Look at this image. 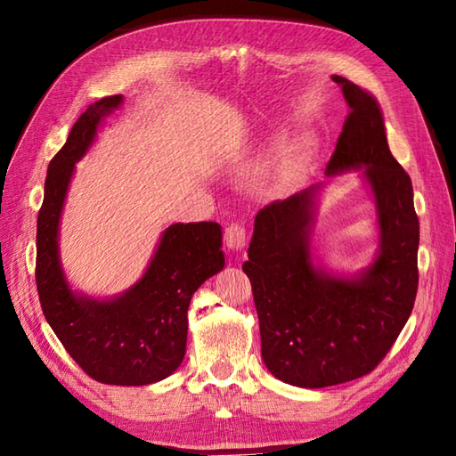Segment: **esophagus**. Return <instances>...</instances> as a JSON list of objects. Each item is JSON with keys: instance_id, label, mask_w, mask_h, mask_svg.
Wrapping results in <instances>:
<instances>
[{"instance_id": "esophagus-1", "label": "esophagus", "mask_w": 456, "mask_h": 456, "mask_svg": "<svg viewBox=\"0 0 456 456\" xmlns=\"http://www.w3.org/2000/svg\"><path fill=\"white\" fill-rule=\"evenodd\" d=\"M225 242L229 248L240 250L244 247V242H247V225H244L242 221H235V224H231L225 229Z\"/></svg>"}]
</instances>
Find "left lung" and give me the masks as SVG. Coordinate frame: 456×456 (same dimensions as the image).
I'll list each match as a JSON object with an SVG mask.
<instances>
[{"label":"left lung","mask_w":456,"mask_h":456,"mask_svg":"<svg viewBox=\"0 0 456 456\" xmlns=\"http://www.w3.org/2000/svg\"><path fill=\"white\" fill-rule=\"evenodd\" d=\"M350 113L328 175L366 167L381 250L360 279H339L310 260L314 189L264 206L254 221L248 275L260 320L262 358L277 379L320 389L366 376L389 353L418 290L419 224L412 181L391 154L378 102L343 77Z\"/></svg>","instance_id":"8db88e82"}]
</instances>
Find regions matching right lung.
I'll use <instances>...</instances> for the list:
<instances>
[{
	"label": "right lung",
	"mask_w": 456,
	"mask_h": 456,
	"mask_svg": "<svg viewBox=\"0 0 456 456\" xmlns=\"http://www.w3.org/2000/svg\"><path fill=\"white\" fill-rule=\"evenodd\" d=\"M121 102L115 94L90 103L50 161L37 227V287L50 328L85 373L108 385H148L181 366L191 298L225 260L214 221L175 224L163 232L144 277L123 297L98 302L78 298L67 287L57 254L67 186L102 117Z\"/></svg>",
	"instance_id": "obj_1"
}]
</instances>
